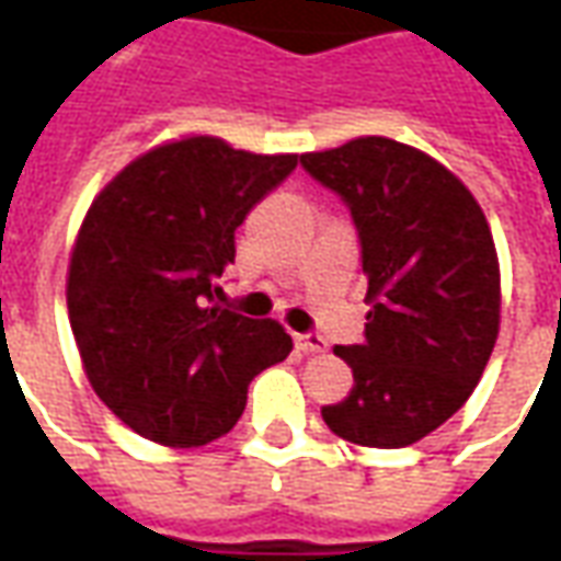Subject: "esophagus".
Listing matches in <instances>:
<instances>
[{"instance_id": "34e87169", "label": "esophagus", "mask_w": 561, "mask_h": 561, "mask_svg": "<svg viewBox=\"0 0 561 561\" xmlns=\"http://www.w3.org/2000/svg\"><path fill=\"white\" fill-rule=\"evenodd\" d=\"M297 348L306 354H321L328 352V340L321 333H300L297 336Z\"/></svg>"}]
</instances>
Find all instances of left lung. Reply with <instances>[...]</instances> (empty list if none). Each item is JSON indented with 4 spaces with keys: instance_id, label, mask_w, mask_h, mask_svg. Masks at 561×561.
I'll list each match as a JSON object with an SVG mask.
<instances>
[{
    "instance_id": "obj_1",
    "label": "left lung",
    "mask_w": 561,
    "mask_h": 561,
    "mask_svg": "<svg viewBox=\"0 0 561 561\" xmlns=\"http://www.w3.org/2000/svg\"><path fill=\"white\" fill-rule=\"evenodd\" d=\"M352 213L366 279L364 342L336 345L354 388L321 417L366 447H405L462 409L499 336V257L483 209L445 164L390 138L300 156Z\"/></svg>"
}]
</instances>
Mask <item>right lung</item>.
I'll list each match as a JSON object with an SVG mask.
<instances>
[{"label":"right lung","instance_id":"obj_1","mask_svg":"<svg viewBox=\"0 0 561 561\" xmlns=\"http://www.w3.org/2000/svg\"><path fill=\"white\" fill-rule=\"evenodd\" d=\"M297 156L219 138L144 152L104 185L68 267V321L99 400L135 433L207 445L240 421L257 373L291 354L276 321L221 306L233 233Z\"/></svg>","mask_w":561,"mask_h":561}]
</instances>
